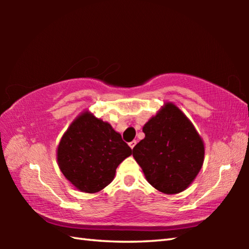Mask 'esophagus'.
Instances as JSON below:
<instances>
[{
  "instance_id": "obj_1",
  "label": "esophagus",
  "mask_w": 249,
  "mask_h": 249,
  "mask_svg": "<svg viewBox=\"0 0 249 249\" xmlns=\"http://www.w3.org/2000/svg\"><path fill=\"white\" fill-rule=\"evenodd\" d=\"M137 144V142L136 141H132V142H129V147H130V148H134V147H135V145H136Z\"/></svg>"
}]
</instances>
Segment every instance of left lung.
I'll use <instances>...</instances> for the list:
<instances>
[{"mask_svg":"<svg viewBox=\"0 0 249 249\" xmlns=\"http://www.w3.org/2000/svg\"><path fill=\"white\" fill-rule=\"evenodd\" d=\"M145 138L133 148V157L145 178L166 195L182 192L201 170L204 144L190 120L167 102L142 127Z\"/></svg>","mask_w":249,"mask_h":249,"instance_id":"obj_1","label":"left lung"}]
</instances>
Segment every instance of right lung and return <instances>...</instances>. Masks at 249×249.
<instances>
[{"label":"right lung","instance_id":"add662e5","mask_svg":"<svg viewBox=\"0 0 249 249\" xmlns=\"http://www.w3.org/2000/svg\"><path fill=\"white\" fill-rule=\"evenodd\" d=\"M132 153L107 122L86 111L61 137L57 161L67 180L78 190L95 193L112 182L117 166Z\"/></svg>","mask_w":249,"mask_h":249}]
</instances>
